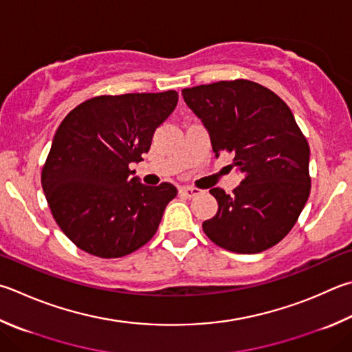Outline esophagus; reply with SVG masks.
<instances>
[{"label": "esophagus", "instance_id": "esophagus-1", "mask_svg": "<svg viewBox=\"0 0 352 352\" xmlns=\"http://www.w3.org/2000/svg\"><path fill=\"white\" fill-rule=\"evenodd\" d=\"M180 192L183 194V195H186V197H195V195H198L201 192L200 189H197V188H192V186H183V188H180Z\"/></svg>", "mask_w": 352, "mask_h": 352}]
</instances>
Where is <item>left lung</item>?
I'll use <instances>...</instances> for the list:
<instances>
[{
	"label": "left lung",
	"instance_id": "left-lung-1",
	"mask_svg": "<svg viewBox=\"0 0 352 352\" xmlns=\"http://www.w3.org/2000/svg\"><path fill=\"white\" fill-rule=\"evenodd\" d=\"M209 133L215 157L232 154L241 183L228 195L209 190L217 214L203 231L217 246L258 254L283 240L296 225L311 190L309 146L278 95L249 80L183 89Z\"/></svg>",
	"mask_w": 352,
	"mask_h": 352
}]
</instances>
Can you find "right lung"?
Masks as SVG:
<instances>
[{
  "label": "right lung",
  "instance_id": "1",
  "mask_svg": "<svg viewBox=\"0 0 352 352\" xmlns=\"http://www.w3.org/2000/svg\"><path fill=\"white\" fill-rule=\"evenodd\" d=\"M177 101L175 91L101 95L61 121L41 184L56 225L82 251L118 258L154 237L177 188L146 186L129 164L148 154Z\"/></svg>",
  "mask_w": 352,
  "mask_h": 352
}]
</instances>
